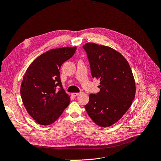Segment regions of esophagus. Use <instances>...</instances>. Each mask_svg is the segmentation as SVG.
<instances>
[{
  "mask_svg": "<svg viewBox=\"0 0 161 161\" xmlns=\"http://www.w3.org/2000/svg\"><path fill=\"white\" fill-rule=\"evenodd\" d=\"M80 94V93H72V96L74 97H77V96H78Z\"/></svg>",
  "mask_w": 161,
  "mask_h": 161,
  "instance_id": "esophagus-1",
  "label": "esophagus"
}]
</instances>
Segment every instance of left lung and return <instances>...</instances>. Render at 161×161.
<instances>
[{
    "label": "left lung",
    "instance_id": "obj_1",
    "mask_svg": "<svg viewBox=\"0 0 161 161\" xmlns=\"http://www.w3.org/2000/svg\"><path fill=\"white\" fill-rule=\"evenodd\" d=\"M83 47L93 78L100 81V92L90 95L86 110L97 125L109 127L123 116L135 98L136 87L131 69L126 59L110 47L87 43Z\"/></svg>",
    "mask_w": 161,
    "mask_h": 161
}]
</instances>
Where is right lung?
<instances>
[{"instance_id":"add662e5","label":"right lung","mask_w":161,"mask_h":161,"mask_svg":"<svg viewBox=\"0 0 161 161\" xmlns=\"http://www.w3.org/2000/svg\"><path fill=\"white\" fill-rule=\"evenodd\" d=\"M75 50L74 46L47 51L34 59L23 77V104L28 114L42 125L55 122L69 104L70 97L63 89L59 69Z\"/></svg>"}]
</instances>
